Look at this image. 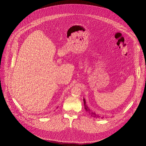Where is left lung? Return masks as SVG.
Returning a JSON list of instances; mask_svg holds the SVG:
<instances>
[{
  "instance_id": "8db88e82",
  "label": "left lung",
  "mask_w": 146,
  "mask_h": 146,
  "mask_svg": "<svg viewBox=\"0 0 146 146\" xmlns=\"http://www.w3.org/2000/svg\"><path fill=\"white\" fill-rule=\"evenodd\" d=\"M83 102H84V106H85V109L86 111V112H88L90 115H91L92 117H95V118H98V117H100V116L99 115H98V113H96L95 112L93 111L92 110H90V109L89 108V107L88 106V105H86V100H85V98H83ZM102 118H104V117H102Z\"/></svg>"
}]
</instances>
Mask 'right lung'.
<instances>
[{
  "instance_id": "right-lung-1",
  "label": "right lung",
  "mask_w": 146,
  "mask_h": 146,
  "mask_svg": "<svg viewBox=\"0 0 146 146\" xmlns=\"http://www.w3.org/2000/svg\"><path fill=\"white\" fill-rule=\"evenodd\" d=\"M57 108H58V107H57Z\"/></svg>"
}]
</instances>
